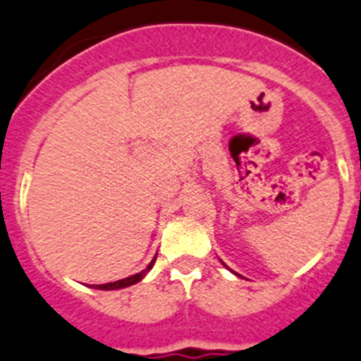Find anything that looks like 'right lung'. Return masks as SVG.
Wrapping results in <instances>:
<instances>
[{
  "mask_svg": "<svg viewBox=\"0 0 361 361\" xmlns=\"http://www.w3.org/2000/svg\"><path fill=\"white\" fill-rule=\"evenodd\" d=\"M154 261H157V259H152V261L149 262L147 268L142 269L140 274H135V275H131V277H128V279H122V281L108 282V284H97V286H93V288H95V290H120V288H128V286L136 284V282H140L142 279H144L145 275H147V271L152 268Z\"/></svg>",
  "mask_w": 361,
  "mask_h": 361,
  "instance_id": "1",
  "label": "right lung"
}]
</instances>
